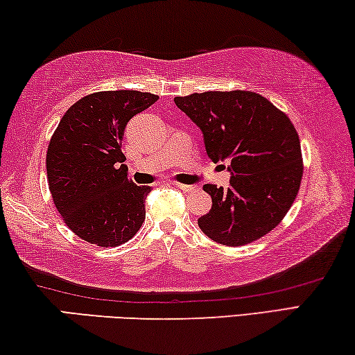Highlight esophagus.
I'll return each instance as SVG.
<instances>
[{"label":"esophagus","mask_w":355,"mask_h":355,"mask_svg":"<svg viewBox=\"0 0 355 355\" xmlns=\"http://www.w3.org/2000/svg\"><path fill=\"white\" fill-rule=\"evenodd\" d=\"M173 185H174V187H178V189H181V190H184V191H191V190H193V187H191V185H185V184H178V182H174Z\"/></svg>","instance_id":"34e87169"}]
</instances>
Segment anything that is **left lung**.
Instances as JSON below:
<instances>
[{
  "instance_id": "8db88e82",
  "label": "left lung",
  "mask_w": 355,
  "mask_h": 355,
  "mask_svg": "<svg viewBox=\"0 0 355 355\" xmlns=\"http://www.w3.org/2000/svg\"><path fill=\"white\" fill-rule=\"evenodd\" d=\"M200 127L214 164L231 160L230 187L206 184L212 198L198 218L201 231L222 245L263 237L286 216L302 181L300 139L286 114L250 91H207L174 97Z\"/></svg>"
}]
</instances>
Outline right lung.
<instances>
[{"instance_id": "add662e5", "label": "right lung", "mask_w": 355, "mask_h": 355, "mask_svg": "<svg viewBox=\"0 0 355 355\" xmlns=\"http://www.w3.org/2000/svg\"><path fill=\"white\" fill-rule=\"evenodd\" d=\"M159 96L102 91L67 110L46 150V178L58 212L75 234L98 247H118L146 217L149 185L127 178L121 150L125 125Z\"/></svg>"}]
</instances>
